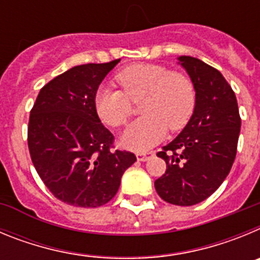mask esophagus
Segmentation results:
<instances>
[{
    "mask_svg": "<svg viewBox=\"0 0 260 260\" xmlns=\"http://www.w3.org/2000/svg\"><path fill=\"white\" fill-rule=\"evenodd\" d=\"M152 155L153 152H138L137 158H138V161H147V160H148Z\"/></svg>",
    "mask_w": 260,
    "mask_h": 260,
    "instance_id": "obj_1",
    "label": "esophagus"
}]
</instances>
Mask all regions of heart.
<instances>
[{
	"label": "heart",
	"instance_id": "obj_1",
	"mask_svg": "<svg viewBox=\"0 0 260 260\" xmlns=\"http://www.w3.org/2000/svg\"><path fill=\"white\" fill-rule=\"evenodd\" d=\"M121 89L100 88L95 95V109L103 122L121 127L133 113V103L143 100L138 118L125 130L123 146L146 151L167 135L168 127H185L195 109V88L187 75L162 65L135 63L116 77Z\"/></svg>",
	"mask_w": 260,
	"mask_h": 260
}]
</instances>
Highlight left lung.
I'll return each mask as SVG.
<instances>
[{
  "label": "left lung",
  "mask_w": 260,
  "mask_h": 260,
  "mask_svg": "<svg viewBox=\"0 0 260 260\" xmlns=\"http://www.w3.org/2000/svg\"><path fill=\"white\" fill-rule=\"evenodd\" d=\"M195 88V109L187 125L157 152L167 171L155 181L160 198L194 206L224 182L233 165L241 118L233 89L219 70L190 56L178 57Z\"/></svg>",
  "instance_id": "left-lung-1"
}]
</instances>
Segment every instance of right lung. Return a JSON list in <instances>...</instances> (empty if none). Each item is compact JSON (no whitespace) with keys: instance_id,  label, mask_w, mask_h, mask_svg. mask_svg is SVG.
<instances>
[{"instance_id":"right-lung-1","label":"right lung","mask_w":260,"mask_h":260,"mask_svg":"<svg viewBox=\"0 0 260 260\" xmlns=\"http://www.w3.org/2000/svg\"><path fill=\"white\" fill-rule=\"evenodd\" d=\"M121 59L71 68L39 92L28 122V150L36 172L57 199L95 208L117 194L134 153L113 148L99 118L95 95Z\"/></svg>"}]
</instances>
